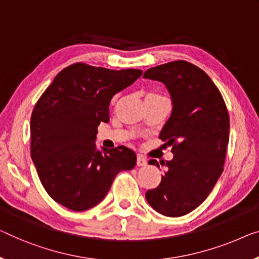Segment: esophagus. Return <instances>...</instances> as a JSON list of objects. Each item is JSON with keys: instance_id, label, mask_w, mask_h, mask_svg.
<instances>
[{"instance_id": "34e87169", "label": "esophagus", "mask_w": 259, "mask_h": 259, "mask_svg": "<svg viewBox=\"0 0 259 259\" xmlns=\"http://www.w3.org/2000/svg\"><path fill=\"white\" fill-rule=\"evenodd\" d=\"M146 164H148V161H146L145 158L141 156V154H138V156H137V165H138V166H145Z\"/></svg>"}]
</instances>
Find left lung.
<instances>
[{"label": "left lung", "mask_w": 259, "mask_h": 259, "mask_svg": "<svg viewBox=\"0 0 259 259\" xmlns=\"http://www.w3.org/2000/svg\"><path fill=\"white\" fill-rule=\"evenodd\" d=\"M143 78L160 81L172 99L171 116L159 137L172 145V160L158 187L145 193L154 210L169 218L200 206L223 172L229 115L221 93L206 73L184 60L149 68ZM149 164L159 167L157 160Z\"/></svg>", "instance_id": "obj_1"}]
</instances>
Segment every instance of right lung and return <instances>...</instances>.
<instances>
[{
    "instance_id": "add662e5",
    "label": "right lung",
    "mask_w": 259,
    "mask_h": 259,
    "mask_svg": "<svg viewBox=\"0 0 259 259\" xmlns=\"http://www.w3.org/2000/svg\"><path fill=\"white\" fill-rule=\"evenodd\" d=\"M142 73L73 64L58 73L38 100L30 122L31 159L58 203L74 211L90 209L105 199L117 173L135 167L133 150H99L95 141L98 125L109 122L113 96Z\"/></svg>"
}]
</instances>
